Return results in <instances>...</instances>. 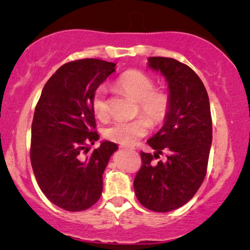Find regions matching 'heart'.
Wrapping results in <instances>:
<instances>
[{
    "label": "heart",
    "mask_w": 250,
    "mask_h": 250,
    "mask_svg": "<svg viewBox=\"0 0 250 250\" xmlns=\"http://www.w3.org/2000/svg\"><path fill=\"white\" fill-rule=\"evenodd\" d=\"M115 87L136 100V114L146 116L153 125H158L166 119L170 109L169 95L163 90H156L155 82L146 73L135 69L125 71L115 82ZM105 94V88L100 86L92 98V108L101 121L109 117ZM146 119L140 116L133 121L116 122L104 131L105 138L122 146L135 145L140 139L148 134L150 123Z\"/></svg>",
    "instance_id": "obj_1"
}]
</instances>
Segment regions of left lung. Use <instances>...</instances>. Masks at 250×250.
I'll use <instances>...</instances> for the list:
<instances>
[{"instance_id":"left-lung-1","label":"left lung","mask_w":250,"mask_h":250,"mask_svg":"<svg viewBox=\"0 0 250 250\" xmlns=\"http://www.w3.org/2000/svg\"><path fill=\"white\" fill-rule=\"evenodd\" d=\"M148 66L166 78L170 109L163 127L148 140L156 152L141 151L134 191L142 206L165 213L186 205L203 183L213 126L207 91L189 66L164 57H150ZM163 152L167 159L156 163Z\"/></svg>"}]
</instances>
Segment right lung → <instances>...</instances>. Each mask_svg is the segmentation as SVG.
Instances as JSON below:
<instances>
[{
	"label": "right lung",
	"mask_w": 250,
	"mask_h": 250,
	"mask_svg": "<svg viewBox=\"0 0 250 250\" xmlns=\"http://www.w3.org/2000/svg\"><path fill=\"white\" fill-rule=\"evenodd\" d=\"M116 63L81 59L64 63L44 85L32 124L30 162L36 181L51 203L81 211L97 203L102 175L116 143L99 140L92 98L116 70Z\"/></svg>",
	"instance_id": "right-lung-1"
}]
</instances>
